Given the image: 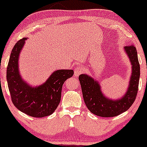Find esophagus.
I'll use <instances>...</instances> for the list:
<instances>
[{
	"mask_svg": "<svg viewBox=\"0 0 147 147\" xmlns=\"http://www.w3.org/2000/svg\"><path fill=\"white\" fill-rule=\"evenodd\" d=\"M84 72V69L82 67V65H78L77 67H75V73H74V75H75V77H78L80 74H82V72Z\"/></svg>",
	"mask_w": 147,
	"mask_h": 147,
	"instance_id": "obj_1",
	"label": "esophagus"
}]
</instances>
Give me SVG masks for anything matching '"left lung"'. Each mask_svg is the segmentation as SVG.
Here are the masks:
<instances>
[{"label": "left lung", "mask_w": 147, "mask_h": 147, "mask_svg": "<svg viewBox=\"0 0 147 147\" xmlns=\"http://www.w3.org/2000/svg\"><path fill=\"white\" fill-rule=\"evenodd\" d=\"M123 49L132 70L128 88L119 99L112 100L105 96L100 82L90 75L82 74L79 77L85 104L90 112L98 117H113L125 112L131 107L138 94L140 76L138 52L133 45L124 47Z\"/></svg>", "instance_id": "1"}]
</instances>
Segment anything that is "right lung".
Segmentation results:
<instances>
[{
    "mask_svg": "<svg viewBox=\"0 0 147 147\" xmlns=\"http://www.w3.org/2000/svg\"><path fill=\"white\" fill-rule=\"evenodd\" d=\"M26 38L19 40L11 52L7 68V82L12 101L16 107L27 115L37 118L52 114L61 101L63 83L72 77V70H55L45 83L32 86L21 76L19 55Z\"/></svg>",
    "mask_w": 147,
    "mask_h": 147,
    "instance_id": "1",
    "label": "right lung"
}]
</instances>
